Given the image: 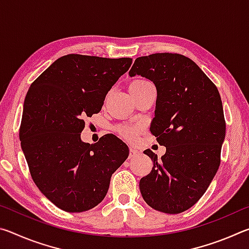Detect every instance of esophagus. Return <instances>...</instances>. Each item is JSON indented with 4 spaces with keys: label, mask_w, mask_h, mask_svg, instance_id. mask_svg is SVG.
Here are the masks:
<instances>
[{
    "label": "esophagus",
    "mask_w": 249,
    "mask_h": 249,
    "mask_svg": "<svg viewBox=\"0 0 249 249\" xmlns=\"http://www.w3.org/2000/svg\"><path fill=\"white\" fill-rule=\"evenodd\" d=\"M138 155H140V151L136 150L135 148H129V156H128V158H129V159L137 157Z\"/></svg>",
    "instance_id": "esophagus-1"
}]
</instances>
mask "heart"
<instances>
[{"mask_svg": "<svg viewBox=\"0 0 249 249\" xmlns=\"http://www.w3.org/2000/svg\"><path fill=\"white\" fill-rule=\"evenodd\" d=\"M149 83L150 82L147 81V80H145V79L134 80V81L129 84V90H130V92L138 90ZM138 130H140V127H137V126H117L116 127V132L119 133L121 136H123L124 138H126V140H128V141H133L134 138L136 137Z\"/></svg>", "mask_w": 249, "mask_h": 249, "instance_id": "heart-1", "label": "heart"}]
</instances>
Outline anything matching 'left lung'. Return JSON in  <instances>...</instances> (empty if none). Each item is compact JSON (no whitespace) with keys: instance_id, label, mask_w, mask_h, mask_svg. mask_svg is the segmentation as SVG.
Returning a JSON list of instances; mask_svg holds the SVG:
<instances>
[{"instance_id":"left-lung-1","label":"left lung","mask_w":249,"mask_h":249,"mask_svg":"<svg viewBox=\"0 0 249 249\" xmlns=\"http://www.w3.org/2000/svg\"><path fill=\"white\" fill-rule=\"evenodd\" d=\"M141 74L157 89L150 133L166 154H144L153 170L140 181L142 199L168 214L184 212L204 195L221 163L225 119L220 93L195 61L180 53L138 57L129 75Z\"/></svg>"}]
</instances>
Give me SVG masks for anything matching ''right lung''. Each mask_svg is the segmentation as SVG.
Instances as JSON below:
<instances>
[{"mask_svg": "<svg viewBox=\"0 0 249 249\" xmlns=\"http://www.w3.org/2000/svg\"><path fill=\"white\" fill-rule=\"evenodd\" d=\"M132 61L66 54L29 87L20 145L34 182L66 212H84L98 205L107 196L112 175L128 157V147L114 135H104L90 145L81 141V132L84 120L101 111L107 92Z\"/></svg>", "mask_w": 249, "mask_h": 249, "instance_id": "obj_1", "label": "right lung"}]
</instances>
